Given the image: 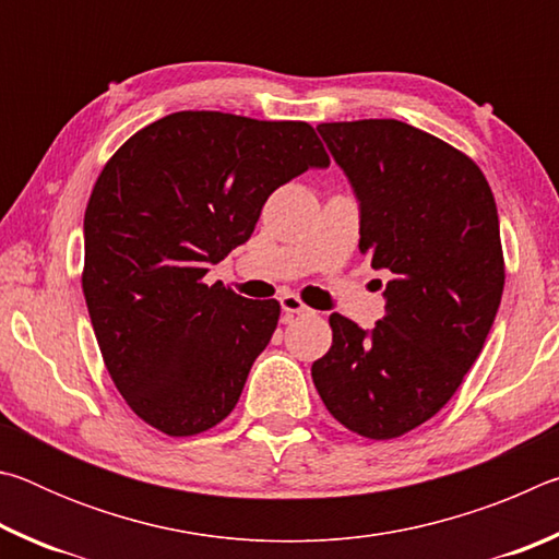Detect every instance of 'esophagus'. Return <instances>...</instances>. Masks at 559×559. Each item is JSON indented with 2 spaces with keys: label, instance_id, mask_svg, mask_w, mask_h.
<instances>
[{
  "label": "esophagus",
  "instance_id": "1",
  "mask_svg": "<svg viewBox=\"0 0 559 559\" xmlns=\"http://www.w3.org/2000/svg\"><path fill=\"white\" fill-rule=\"evenodd\" d=\"M281 308L283 313H286V318L310 313V308L296 296V293H286V296H281Z\"/></svg>",
  "mask_w": 559,
  "mask_h": 559
}]
</instances>
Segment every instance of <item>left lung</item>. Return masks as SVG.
Returning a JSON list of instances; mask_svg holds the SVG:
<instances>
[{"instance_id": "left-lung-1", "label": "left lung", "mask_w": 559, "mask_h": 559, "mask_svg": "<svg viewBox=\"0 0 559 559\" xmlns=\"http://www.w3.org/2000/svg\"><path fill=\"white\" fill-rule=\"evenodd\" d=\"M359 200V251L392 273L367 333L333 313L313 362L328 412L386 441L429 421L484 349L506 286L493 192L461 150L402 120L320 122Z\"/></svg>"}]
</instances>
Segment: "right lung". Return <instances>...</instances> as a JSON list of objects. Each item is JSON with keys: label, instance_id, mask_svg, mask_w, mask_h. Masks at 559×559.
I'll use <instances>...</instances> for the list:
<instances>
[{"label": "right lung", "instance_id": "add662e5", "mask_svg": "<svg viewBox=\"0 0 559 559\" xmlns=\"http://www.w3.org/2000/svg\"><path fill=\"white\" fill-rule=\"evenodd\" d=\"M330 157L302 120L182 110L138 130L96 179L83 296L112 384L150 427L197 437L239 402L278 300L204 283L273 189Z\"/></svg>", "mask_w": 559, "mask_h": 559}]
</instances>
